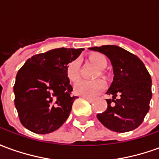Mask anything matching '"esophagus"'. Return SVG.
Masks as SVG:
<instances>
[{
	"label": "esophagus",
	"instance_id": "34e87169",
	"mask_svg": "<svg viewBox=\"0 0 159 159\" xmlns=\"http://www.w3.org/2000/svg\"><path fill=\"white\" fill-rule=\"evenodd\" d=\"M83 99H85L86 100H88V101H89V102H92L93 100H92V99H90V98H89V97H85V96H83Z\"/></svg>",
	"mask_w": 159,
	"mask_h": 159
}]
</instances>
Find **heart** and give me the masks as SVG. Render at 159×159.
Wrapping results in <instances>:
<instances>
[{
	"label": "heart",
	"mask_w": 159,
	"mask_h": 159,
	"mask_svg": "<svg viewBox=\"0 0 159 159\" xmlns=\"http://www.w3.org/2000/svg\"><path fill=\"white\" fill-rule=\"evenodd\" d=\"M90 61L100 70H103L108 65L107 59L101 53H94L90 56ZM66 76L70 83H75L80 79V60L73 59L67 65L66 69ZM104 83L100 80L96 81H81L74 88V93L89 98H93L103 89Z\"/></svg>",
	"instance_id": "b5f03b06"
}]
</instances>
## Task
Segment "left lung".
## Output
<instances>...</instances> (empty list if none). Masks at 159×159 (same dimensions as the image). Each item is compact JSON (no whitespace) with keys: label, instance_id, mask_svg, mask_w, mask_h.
Segmentation results:
<instances>
[{"label":"left lung","instance_id":"obj_1","mask_svg":"<svg viewBox=\"0 0 159 159\" xmlns=\"http://www.w3.org/2000/svg\"><path fill=\"white\" fill-rule=\"evenodd\" d=\"M111 60L113 81L107 93V109L97 118L107 129L124 133L136 129L149 111L152 99V78L143 62L137 56L115 45L89 48ZM118 95L120 98L116 99Z\"/></svg>","mask_w":159,"mask_h":159}]
</instances>
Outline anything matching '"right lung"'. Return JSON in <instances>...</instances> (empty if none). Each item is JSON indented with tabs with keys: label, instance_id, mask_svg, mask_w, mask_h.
Here are the masks:
<instances>
[{
	"label": "right lung",
	"instance_id": "1",
	"mask_svg": "<svg viewBox=\"0 0 159 159\" xmlns=\"http://www.w3.org/2000/svg\"><path fill=\"white\" fill-rule=\"evenodd\" d=\"M83 48H55L32 56L20 68L13 92L23 126L40 134L58 129L68 118L76 96L66 69Z\"/></svg>",
	"mask_w": 159,
	"mask_h": 159
}]
</instances>
